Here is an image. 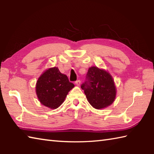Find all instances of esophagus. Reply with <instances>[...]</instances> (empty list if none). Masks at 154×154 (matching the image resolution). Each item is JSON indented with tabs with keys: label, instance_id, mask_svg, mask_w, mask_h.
I'll return each instance as SVG.
<instances>
[{
	"label": "esophagus",
	"instance_id": "obj_1",
	"mask_svg": "<svg viewBox=\"0 0 154 154\" xmlns=\"http://www.w3.org/2000/svg\"><path fill=\"white\" fill-rule=\"evenodd\" d=\"M75 85H76L77 86H80V85H81V81H80V80L77 81L76 82H75Z\"/></svg>",
	"mask_w": 154,
	"mask_h": 154
}]
</instances>
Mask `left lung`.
Here are the masks:
<instances>
[{
	"instance_id": "1",
	"label": "left lung",
	"mask_w": 154,
	"mask_h": 154,
	"mask_svg": "<svg viewBox=\"0 0 154 154\" xmlns=\"http://www.w3.org/2000/svg\"><path fill=\"white\" fill-rule=\"evenodd\" d=\"M87 81L81 85L88 102L96 109H105L115 100L116 89L111 75L103 69L89 68Z\"/></svg>"
}]
</instances>
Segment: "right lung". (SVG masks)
<instances>
[{
  "label": "right lung",
  "mask_w": 154,
  "mask_h": 154,
  "mask_svg": "<svg viewBox=\"0 0 154 154\" xmlns=\"http://www.w3.org/2000/svg\"><path fill=\"white\" fill-rule=\"evenodd\" d=\"M75 87L66 75L56 67L44 71L37 81L35 92L42 104L56 109L64 102L68 93Z\"/></svg>",
  "instance_id": "obj_1"
}]
</instances>
